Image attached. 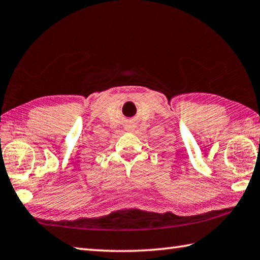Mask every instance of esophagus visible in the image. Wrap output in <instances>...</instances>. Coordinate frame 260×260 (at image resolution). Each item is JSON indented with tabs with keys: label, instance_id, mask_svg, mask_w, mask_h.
<instances>
[{
	"label": "esophagus",
	"instance_id": "34e87169",
	"mask_svg": "<svg viewBox=\"0 0 260 260\" xmlns=\"http://www.w3.org/2000/svg\"><path fill=\"white\" fill-rule=\"evenodd\" d=\"M128 128H129V130H131L132 128H134V125H129V126H128Z\"/></svg>",
	"mask_w": 260,
	"mask_h": 260
}]
</instances>
